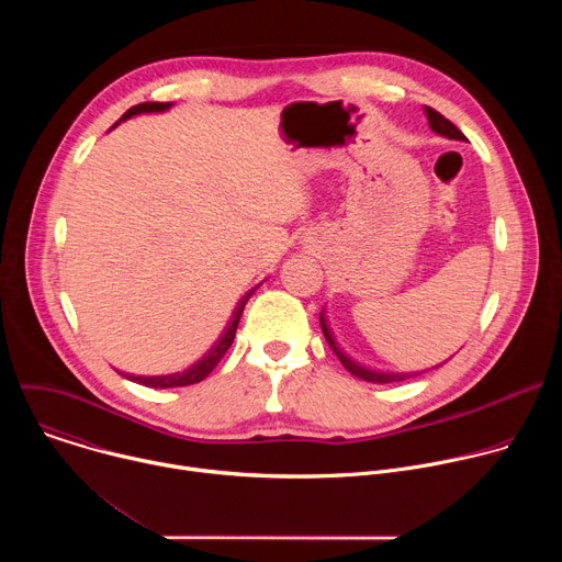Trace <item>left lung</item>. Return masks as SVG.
<instances>
[{
    "mask_svg": "<svg viewBox=\"0 0 562 562\" xmlns=\"http://www.w3.org/2000/svg\"><path fill=\"white\" fill-rule=\"evenodd\" d=\"M425 115H427V120H429V128L434 131V133H438V135H442V137H447V139H458V142H467V137L449 122V120H445L438 111H434V109H429V106H425ZM319 327H323V334H325V338H327V342H329V347L334 349V353L338 356V360L345 364V369L351 373V375H356V378H360V380H364V382H373V384H391V382H400V380H407V378H412V373H393V371H378V369H369V367H364V364H360V362H356L353 358H349L345 351H342V347L336 342V338H334V331L329 329V323H327V317H325V311H319Z\"/></svg>",
    "mask_w": 562,
    "mask_h": 562,
    "instance_id": "8db88e82",
    "label": "left lung"
}]
</instances>
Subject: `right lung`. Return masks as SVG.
<instances>
[{"mask_svg": "<svg viewBox=\"0 0 562 562\" xmlns=\"http://www.w3.org/2000/svg\"><path fill=\"white\" fill-rule=\"evenodd\" d=\"M173 106V102H144V104H137L133 109H128L120 122H126L135 115H146V113H167L169 109ZM117 122V124H120ZM115 124V126H117ZM258 289V286H256ZM251 289L243 300L237 302V308L233 311L228 325L224 327L222 336L211 345V349H206V353L202 358H198L191 367H187L184 371H176V373H167V375H126L128 380L137 382V384H144V386H153V389H176V386H189V384H195V382H202L215 367L217 362L222 360V356L228 351V347L233 345V338H235V329L239 325V317H243V311H245V304L249 302L251 293L256 291Z\"/></svg>", "mask_w": 562, "mask_h": 562, "instance_id": "1", "label": "right lung"}]
</instances>
